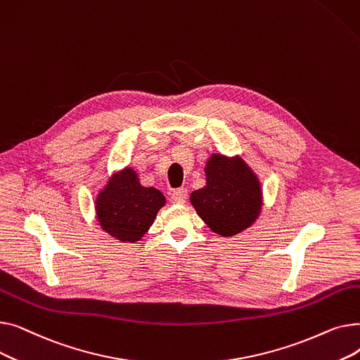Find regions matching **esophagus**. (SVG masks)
<instances>
[{
	"mask_svg": "<svg viewBox=\"0 0 360 360\" xmlns=\"http://www.w3.org/2000/svg\"><path fill=\"white\" fill-rule=\"evenodd\" d=\"M186 198H188V191L185 188H178V190H175L172 194H170V201L174 204H184Z\"/></svg>",
	"mask_w": 360,
	"mask_h": 360,
	"instance_id": "1",
	"label": "esophagus"
}]
</instances>
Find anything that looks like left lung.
Wrapping results in <instances>:
<instances>
[{"label": "left lung", "instance_id": "1", "mask_svg": "<svg viewBox=\"0 0 360 360\" xmlns=\"http://www.w3.org/2000/svg\"><path fill=\"white\" fill-rule=\"evenodd\" d=\"M204 170L205 186L190 197L197 214L221 236L250 228L262 205L261 186L252 170L242 159L221 155H212Z\"/></svg>", "mask_w": 360, "mask_h": 360}]
</instances>
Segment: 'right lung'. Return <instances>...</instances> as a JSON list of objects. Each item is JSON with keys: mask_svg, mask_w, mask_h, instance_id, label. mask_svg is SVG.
<instances>
[{"mask_svg": "<svg viewBox=\"0 0 360 360\" xmlns=\"http://www.w3.org/2000/svg\"><path fill=\"white\" fill-rule=\"evenodd\" d=\"M163 194L153 186H141L132 169L113 175L98 195L96 213L102 229L120 240L136 242L153 224L165 205Z\"/></svg>", "mask_w": 360, "mask_h": 360, "instance_id": "right-lung-1", "label": "right lung"}]
</instances>
